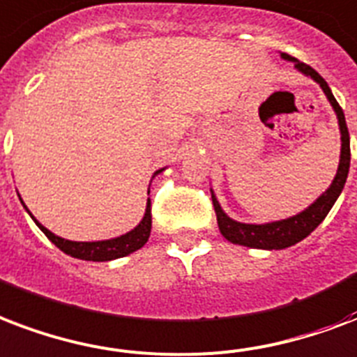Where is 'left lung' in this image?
<instances>
[{"label": "left lung", "mask_w": 357, "mask_h": 357, "mask_svg": "<svg viewBox=\"0 0 357 357\" xmlns=\"http://www.w3.org/2000/svg\"><path fill=\"white\" fill-rule=\"evenodd\" d=\"M282 59L292 61L294 69H298L301 75L309 76L317 82L318 86L322 88L328 100H330L331 108L337 116L339 121V130H341V157H339V167H337V174L331 185L324 190L322 195L314 200V202L305 208L303 211H299L298 215H292L288 219H281V221L262 222V225H252V222H239L232 217H228L225 213V209L221 208V204L215 197V192L211 190V200H213L215 215H217V225L219 230L230 243L243 245V247H251V249H266V251H279V249H287L292 245L299 243L301 239H305L320 222L326 219V215L330 213V209L333 208V204L337 202V198L344 189L348 178V168H350V135H348L347 119H344V112L335 100L333 93H331L328 82L324 80L322 76L318 75L317 70L309 67V65L301 63L288 54H281Z\"/></svg>", "instance_id": "obj_1"}]
</instances>
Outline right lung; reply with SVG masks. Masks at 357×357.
<instances>
[{"mask_svg": "<svg viewBox=\"0 0 357 357\" xmlns=\"http://www.w3.org/2000/svg\"><path fill=\"white\" fill-rule=\"evenodd\" d=\"M165 170V168H160L157 172L151 176V179ZM151 185V183H149ZM149 192V190H148ZM20 197V195H18ZM22 202V198H20ZM22 206L26 208V211L29 213V217L33 219L35 225L43 230L46 238L50 239L52 243L56 245L58 249L65 252V255H69L73 258H80V260H89V262H108V260H116V258H123L130 252L138 251V249H142L146 241L149 239V234H151V200L148 198V204H146V211H144L142 221L138 222L132 230H129L127 234H121L118 238L112 239H100V241H70V239L59 238L54 232H50L48 228L43 227L37 219H35L31 211L27 209V206L22 202Z\"/></svg>", "mask_w": 357, "mask_h": 357, "instance_id": "right-lung-1", "label": "right lung"}]
</instances>
